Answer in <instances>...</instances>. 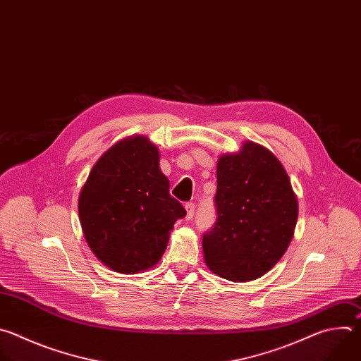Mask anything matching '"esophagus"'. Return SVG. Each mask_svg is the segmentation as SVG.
<instances>
[{"instance_id":"1","label":"esophagus","mask_w":361,"mask_h":361,"mask_svg":"<svg viewBox=\"0 0 361 361\" xmlns=\"http://www.w3.org/2000/svg\"><path fill=\"white\" fill-rule=\"evenodd\" d=\"M185 209H186V219L190 221L193 216H195V209H196V204L193 202H188L185 204Z\"/></svg>"}]
</instances>
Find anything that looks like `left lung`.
Instances as JSON below:
<instances>
[{
    "label": "left lung",
    "mask_w": 361,
    "mask_h": 361,
    "mask_svg": "<svg viewBox=\"0 0 361 361\" xmlns=\"http://www.w3.org/2000/svg\"><path fill=\"white\" fill-rule=\"evenodd\" d=\"M218 218L203 235L206 266L224 279L249 281L266 274L295 233L299 204L280 161L264 147L245 142L218 161Z\"/></svg>",
    "instance_id": "8db88e82"
}]
</instances>
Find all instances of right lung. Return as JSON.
Returning <instances> with one entry per match:
<instances>
[{
	"label": "right lung",
	"mask_w": 361,
	"mask_h": 361,
	"mask_svg": "<svg viewBox=\"0 0 361 361\" xmlns=\"http://www.w3.org/2000/svg\"><path fill=\"white\" fill-rule=\"evenodd\" d=\"M78 213L94 255L114 271L135 274L161 260L186 210L169 193L158 148L136 135L97 161L81 189Z\"/></svg>",
	"instance_id": "1"
}]
</instances>
